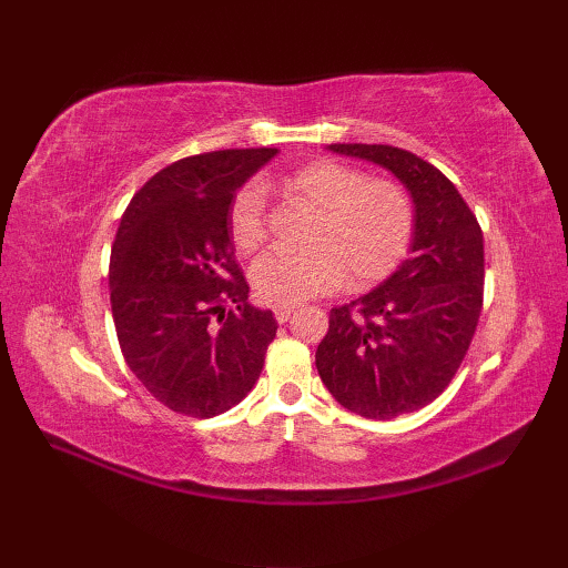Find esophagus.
<instances>
[{"mask_svg":"<svg viewBox=\"0 0 568 568\" xmlns=\"http://www.w3.org/2000/svg\"><path fill=\"white\" fill-rule=\"evenodd\" d=\"M293 315H295V307H275V320L281 324L291 320Z\"/></svg>","mask_w":568,"mask_h":568,"instance_id":"esophagus-1","label":"esophagus"}]
</instances>
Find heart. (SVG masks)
Masks as SVG:
<instances>
[{"instance_id":"obj_1","label":"heart","mask_w":568,"mask_h":568,"mask_svg":"<svg viewBox=\"0 0 568 568\" xmlns=\"http://www.w3.org/2000/svg\"><path fill=\"white\" fill-rule=\"evenodd\" d=\"M293 195L317 210L310 244L303 253L268 251L251 265V285L268 305H300L332 293L346 275L352 285H371L388 275L413 236V202L390 180L336 161H315L285 180ZM265 195L258 183L236 192L229 207V234L244 253L265 239Z\"/></svg>"}]
</instances>
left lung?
Wrapping results in <instances>:
<instances>
[{
	"instance_id": "1",
	"label": "left lung",
	"mask_w": 568,
	"mask_h": 568,
	"mask_svg": "<svg viewBox=\"0 0 568 568\" xmlns=\"http://www.w3.org/2000/svg\"><path fill=\"white\" fill-rule=\"evenodd\" d=\"M376 163L413 200L409 258L371 293L334 307L317 371L334 400L368 419L429 405L449 385L484 305V234L439 168L383 143H329Z\"/></svg>"
}]
</instances>
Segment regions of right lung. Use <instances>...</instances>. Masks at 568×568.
I'll return each mask as SVG.
<instances>
[{
  "label": "right lung",
  "instance_id": "obj_1",
  "mask_svg": "<svg viewBox=\"0 0 568 568\" xmlns=\"http://www.w3.org/2000/svg\"><path fill=\"white\" fill-rule=\"evenodd\" d=\"M275 153L190 155L155 173L119 222L110 261L119 346L143 388L173 413L214 417L239 405L275 339L273 312L246 303L229 234L239 187Z\"/></svg>",
  "mask_w": 568,
  "mask_h": 568
}]
</instances>
